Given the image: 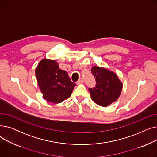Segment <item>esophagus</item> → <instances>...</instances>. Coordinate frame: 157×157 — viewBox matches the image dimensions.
Here are the masks:
<instances>
[{
    "instance_id": "esophagus-1",
    "label": "esophagus",
    "mask_w": 157,
    "mask_h": 157,
    "mask_svg": "<svg viewBox=\"0 0 157 157\" xmlns=\"http://www.w3.org/2000/svg\"><path fill=\"white\" fill-rule=\"evenodd\" d=\"M84 83V80L83 79V78H80L78 81H77V85H79V84H82Z\"/></svg>"
}]
</instances>
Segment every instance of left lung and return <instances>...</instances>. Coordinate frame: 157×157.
I'll use <instances>...</instances> for the list:
<instances>
[{
  "label": "left lung",
  "instance_id": "1",
  "mask_svg": "<svg viewBox=\"0 0 157 157\" xmlns=\"http://www.w3.org/2000/svg\"><path fill=\"white\" fill-rule=\"evenodd\" d=\"M92 73L96 79L94 88H89L92 101L102 107L116 101L121 94L123 85L116 74L103 67L94 66Z\"/></svg>",
  "mask_w": 157,
  "mask_h": 157
}]
</instances>
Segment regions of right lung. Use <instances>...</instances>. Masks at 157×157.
<instances>
[{"instance_id": "1", "label": "right lung", "mask_w": 157, "mask_h": 157, "mask_svg": "<svg viewBox=\"0 0 157 157\" xmlns=\"http://www.w3.org/2000/svg\"><path fill=\"white\" fill-rule=\"evenodd\" d=\"M37 81L44 99L58 104L67 99L76 84L67 72L60 69L55 60L43 59L36 69Z\"/></svg>"}]
</instances>
